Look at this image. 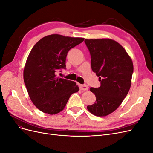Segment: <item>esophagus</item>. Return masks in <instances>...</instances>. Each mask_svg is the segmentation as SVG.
Wrapping results in <instances>:
<instances>
[{
    "label": "esophagus",
    "instance_id": "1",
    "mask_svg": "<svg viewBox=\"0 0 153 153\" xmlns=\"http://www.w3.org/2000/svg\"><path fill=\"white\" fill-rule=\"evenodd\" d=\"M80 89L82 91H87L88 89V87L86 85H80Z\"/></svg>",
    "mask_w": 153,
    "mask_h": 153
}]
</instances>
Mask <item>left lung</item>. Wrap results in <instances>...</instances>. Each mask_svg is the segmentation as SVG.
I'll return each mask as SVG.
<instances>
[{
    "mask_svg": "<svg viewBox=\"0 0 153 153\" xmlns=\"http://www.w3.org/2000/svg\"><path fill=\"white\" fill-rule=\"evenodd\" d=\"M84 41L91 54V68L101 82L100 87H91L96 100L87 109L96 116H106L119 107L130 89L132 60L114 40L85 39Z\"/></svg>",
    "mask_w": 153,
    "mask_h": 153,
    "instance_id": "8db88e82",
    "label": "left lung"
}]
</instances>
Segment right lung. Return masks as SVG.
<instances>
[{"label":"right lung","mask_w":153,"mask_h":153,"mask_svg":"<svg viewBox=\"0 0 153 153\" xmlns=\"http://www.w3.org/2000/svg\"><path fill=\"white\" fill-rule=\"evenodd\" d=\"M84 40L55 34L41 38L32 48L24 67V80L32 102L41 112L59 113L70 96L79 91L75 82L59 78L55 72L66 68L69 50Z\"/></svg>","instance_id":"right-lung-1"}]
</instances>
